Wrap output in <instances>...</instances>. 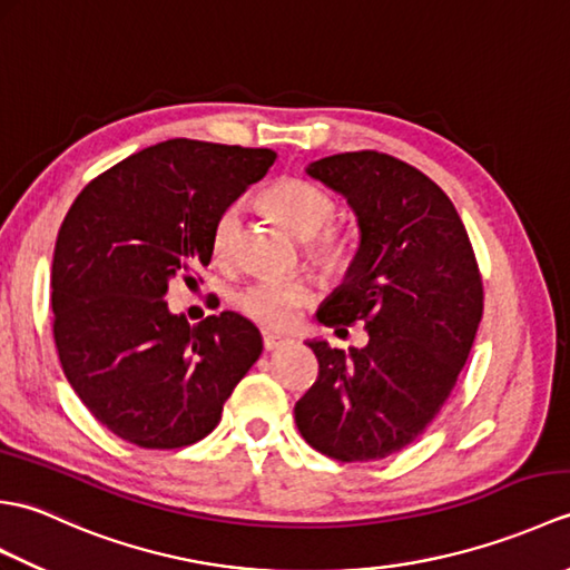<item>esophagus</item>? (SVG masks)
Returning <instances> with one entry per match:
<instances>
[{"label":"esophagus","instance_id":"esophagus-1","mask_svg":"<svg viewBox=\"0 0 570 570\" xmlns=\"http://www.w3.org/2000/svg\"><path fill=\"white\" fill-rule=\"evenodd\" d=\"M262 341H264V350H278L288 343V337L276 335V333H264Z\"/></svg>","mask_w":570,"mask_h":570}]
</instances>
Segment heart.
Instances as JSON below:
<instances>
[{"label": "heart", "instance_id": "heart-1", "mask_svg": "<svg viewBox=\"0 0 570 570\" xmlns=\"http://www.w3.org/2000/svg\"><path fill=\"white\" fill-rule=\"evenodd\" d=\"M264 203L298 237H313L311 254L318 262L331 269L347 264L353 245H350L347 233L328 225L335 217L337 203L323 186L308 178H278L264 190ZM237 227V205H227L217 213L210 229V249L215 259H227L233 254ZM308 301L311 286L304 278L259 276L235 292V306L242 316L269 331H284L294 325Z\"/></svg>", "mask_w": 570, "mask_h": 570}]
</instances>
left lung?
Returning <instances> with one entry per match:
<instances>
[{
    "instance_id": "left-lung-1",
    "label": "left lung",
    "mask_w": 570,
    "mask_h": 570,
    "mask_svg": "<svg viewBox=\"0 0 570 570\" xmlns=\"http://www.w3.org/2000/svg\"><path fill=\"white\" fill-rule=\"evenodd\" d=\"M341 193L360 227L323 325L365 321V347L308 341L318 380L296 402V426L328 458L355 463L402 451L448 402L482 318L475 252L451 198L419 168L380 151L306 166Z\"/></svg>"
}]
</instances>
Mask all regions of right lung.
Masks as SVG:
<instances>
[{
	"label": "right lung",
	"mask_w": 570,
	"mask_h": 570,
	"mask_svg": "<svg viewBox=\"0 0 570 570\" xmlns=\"http://www.w3.org/2000/svg\"><path fill=\"white\" fill-rule=\"evenodd\" d=\"M272 149L168 139L82 188L58 229L53 337L80 402L141 448L205 439L262 355L235 311L190 325L168 311L171 278L208 266L217 213L269 171Z\"/></svg>",
	"instance_id": "1"
}]
</instances>
